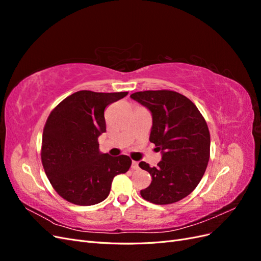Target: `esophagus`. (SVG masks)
Masks as SVG:
<instances>
[{
    "label": "esophagus",
    "instance_id": "esophagus-1",
    "mask_svg": "<svg viewBox=\"0 0 261 261\" xmlns=\"http://www.w3.org/2000/svg\"><path fill=\"white\" fill-rule=\"evenodd\" d=\"M132 169L133 170H138L139 169V165H138L137 161H133L132 162Z\"/></svg>",
    "mask_w": 261,
    "mask_h": 261
}]
</instances>
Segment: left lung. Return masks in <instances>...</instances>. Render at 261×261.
<instances>
[{
	"instance_id": "1",
	"label": "left lung",
	"mask_w": 261,
	"mask_h": 261,
	"mask_svg": "<svg viewBox=\"0 0 261 261\" xmlns=\"http://www.w3.org/2000/svg\"><path fill=\"white\" fill-rule=\"evenodd\" d=\"M152 115L150 143L162 152L158 167L141 161L151 184L140 191L144 199L170 204L185 198L199 184L210 158V133L199 110L183 94L172 90H146L130 94Z\"/></svg>"
}]
</instances>
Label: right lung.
Here are the masks:
<instances>
[{"label":"right lung","instance_id":"right-lung-1","mask_svg":"<svg viewBox=\"0 0 261 261\" xmlns=\"http://www.w3.org/2000/svg\"><path fill=\"white\" fill-rule=\"evenodd\" d=\"M127 93L81 90L50 113L42 134L41 161L55 192L68 202L91 206L103 201L114 176L130 168L128 155L101 153L98 143L106 132L105 109Z\"/></svg>","mask_w":261,"mask_h":261}]
</instances>
